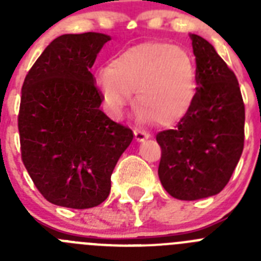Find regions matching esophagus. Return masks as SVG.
Returning a JSON list of instances; mask_svg holds the SVG:
<instances>
[{"instance_id":"obj_1","label":"esophagus","mask_w":261,"mask_h":261,"mask_svg":"<svg viewBox=\"0 0 261 261\" xmlns=\"http://www.w3.org/2000/svg\"><path fill=\"white\" fill-rule=\"evenodd\" d=\"M135 137L138 142H142L150 137V135L145 132V130H141V129H135Z\"/></svg>"}]
</instances>
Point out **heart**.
Masks as SVG:
<instances>
[{
	"label": "heart",
	"mask_w": 261,
	"mask_h": 261,
	"mask_svg": "<svg viewBox=\"0 0 261 261\" xmlns=\"http://www.w3.org/2000/svg\"><path fill=\"white\" fill-rule=\"evenodd\" d=\"M95 84L112 114H121L137 94V110L158 125L179 123L193 106L197 80L186 50L166 43H146L125 50L110 68L96 71Z\"/></svg>",
	"instance_id": "b5f03b06"
}]
</instances>
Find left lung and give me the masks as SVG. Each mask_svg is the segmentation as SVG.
I'll list each match as a JSON object with an SVG mask.
<instances>
[{"mask_svg": "<svg viewBox=\"0 0 261 261\" xmlns=\"http://www.w3.org/2000/svg\"><path fill=\"white\" fill-rule=\"evenodd\" d=\"M197 93L175 129L156 135L163 188L193 201L220 193L229 183L244 145V105L234 71L208 40L195 34Z\"/></svg>", "mask_w": 261, "mask_h": 261, "instance_id": "1", "label": "left lung"}]
</instances>
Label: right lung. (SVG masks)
<instances>
[{"label": "right lung", "instance_id": "1", "mask_svg": "<svg viewBox=\"0 0 261 261\" xmlns=\"http://www.w3.org/2000/svg\"><path fill=\"white\" fill-rule=\"evenodd\" d=\"M106 34H65L48 45L22 86L18 115L22 161L49 202L94 208L110 195L111 175L133 132L100 110L90 73Z\"/></svg>", "mask_w": 261, "mask_h": 261}]
</instances>
